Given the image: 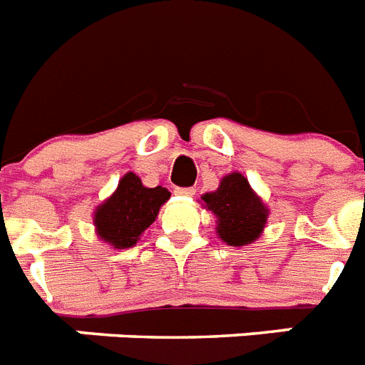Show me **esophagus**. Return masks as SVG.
Wrapping results in <instances>:
<instances>
[{
	"mask_svg": "<svg viewBox=\"0 0 365 365\" xmlns=\"http://www.w3.org/2000/svg\"><path fill=\"white\" fill-rule=\"evenodd\" d=\"M197 192V189L195 187H176L174 189V195H178V197H192Z\"/></svg>",
	"mask_w": 365,
	"mask_h": 365,
	"instance_id": "34e87169",
	"label": "esophagus"
}]
</instances>
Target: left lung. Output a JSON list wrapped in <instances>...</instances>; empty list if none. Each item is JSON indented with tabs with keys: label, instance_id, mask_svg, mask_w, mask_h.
I'll return each instance as SVG.
<instances>
[{
	"label": "left lung",
	"instance_id": "1",
	"mask_svg": "<svg viewBox=\"0 0 365 365\" xmlns=\"http://www.w3.org/2000/svg\"><path fill=\"white\" fill-rule=\"evenodd\" d=\"M202 200L217 217V235L230 247L254 243L262 235L269 210L241 173L222 178L217 191L206 192Z\"/></svg>",
	"mask_w": 365,
	"mask_h": 365
}]
</instances>
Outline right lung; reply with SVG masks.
I'll use <instances>...</instances> for the list:
<instances>
[{"instance_id":"obj_1","label":"right lung","mask_w":365,"mask_h":365,"mask_svg":"<svg viewBox=\"0 0 365 365\" xmlns=\"http://www.w3.org/2000/svg\"><path fill=\"white\" fill-rule=\"evenodd\" d=\"M168 198V189L145 187L137 174H124L116 191L94 211L98 237L113 249H130L154 222Z\"/></svg>"}]
</instances>
